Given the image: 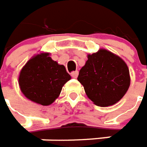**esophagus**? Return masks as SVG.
<instances>
[{
  "label": "esophagus",
  "instance_id": "1",
  "mask_svg": "<svg viewBox=\"0 0 147 147\" xmlns=\"http://www.w3.org/2000/svg\"><path fill=\"white\" fill-rule=\"evenodd\" d=\"M78 71H72L71 73V76L73 77V78H77V76H78Z\"/></svg>",
  "mask_w": 147,
  "mask_h": 147
}]
</instances>
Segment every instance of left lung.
<instances>
[{
  "label": "left lung",
  "instance_id": "1",
  "mask_svg": "<svg viewBox=\"0 0 147 147\" xmlns=\"http://www.w3.org/2000/svg\"><path fill=\"white\" fill-rule=\"evenodd\" d=\"M77 80L88 98L99 107L118 102L130 85L127 64L119 56L104 49L88 55Z\"/></svg>",
  "mask_w": 147,
  "mask_h": 147
}]
</instances>
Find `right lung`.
Listing matches in <instances>:
<instances>
[{
	"label": "right lung",
	"instance_id": "1",
	"mask_svg": "<svg viewBox=\"0 0 147 147\" xmlns=\"http://www.w3.org/2000/svg\"><path fill=\"white\" fill-rule=\"evenodd\" d=\"M69 80L71 76L63 65L53 61L49 53H41L32 57L22 68L18 84L27 98L49 106L58 98Z\"/></svg>",
	"mask_w": 147,
	"mask_h": 147
}]
</instances>
